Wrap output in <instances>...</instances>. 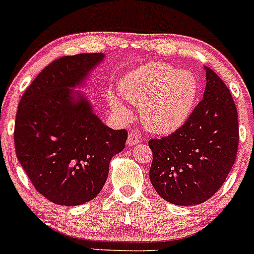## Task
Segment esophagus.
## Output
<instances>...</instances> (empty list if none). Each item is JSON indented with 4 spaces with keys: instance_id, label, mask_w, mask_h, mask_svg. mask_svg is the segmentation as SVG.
I'll list each match as a JSON object with an SVG mask.
<instances>
[{
    "instance_id": "1",
    "label": "esophagus",
    "mask_w": 254,
    "mask_h": 254,
    "mask_svg": "<svg viewBox=\"0 0 254 254\" xmlns=\"http://www.w3.org/2000/svg\"><path fill=\"white\" fill-rule=\"evenodd\" d=\"M140 142V134L137 132H129L128 138H127V145L128 146H134Z\"/></svg>"
}]
</instances>
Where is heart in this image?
Wrapping results in <instances>:
<instances>
[{"instance_id": "heart-1", "label": "heart", "mask_w": 254, "mask_h": 254, "mask_svg": "<svg viewBox=\"0 0 254 254\" xmlns=\"http://www.w3.org/2000/svg\"><path fill=\"white\" fill-rule=\"evenodd\" d=\"M120 95L126 102L141 107V121L149 131L167 133L187 120L197 95V82L190 71H176L164 62H152L133 69L120 82ZM112 108L126 114L116 96Z\"/></svg>"}]
</instances>
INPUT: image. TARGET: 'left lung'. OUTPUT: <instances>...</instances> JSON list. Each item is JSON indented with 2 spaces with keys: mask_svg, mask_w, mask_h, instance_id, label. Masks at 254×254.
Returning <instances> with one entry per match:
<instances>
[{
  "mask_svg": "<svg viewBox=\"0 0 254 254\" xmlns=\"http://www.w3.org/2000/svg\"><path fill=\"white\" fill-rule=\"evenodd\" d=\"M206 69L203 99L173 133L151 138L150 181L159 196L174 205L207 201L234 165L239 143L238 112L226 85Z\"/></svg>",
  "mask_w": 254,
  "mask_h": 254,
  "instance_id": "obj_1",
  "label": "left lung"
}]
</instances>
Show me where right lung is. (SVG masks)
I'll list each match as a JSON object with an SVG mask.
<instances>
[{"instance_id": "right-lung-1", "label": "right lung", "mask_w": 254, "mask_h": 254, "mask_svg": "<svg viewBox=\"0 0 254 254\" xmlns=\"http://www.w3.org/2000/svg\"><path fill=\"white\" fill-rule=\"evenodd\" d=\"M104 58L64 56L49 64L22 94L13 141L21 167L51 202L76 206L98 196L109 163L126 146L127 131L112 129L72 90Z\"/></svg>"}]
</instances>
